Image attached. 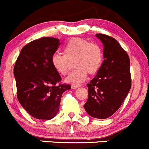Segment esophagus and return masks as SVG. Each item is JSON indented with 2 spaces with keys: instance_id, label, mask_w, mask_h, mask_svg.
I'll return each instance as SVG.
<instances>
[{
  "instance_id": "obj_1",
  "label": "esophagus",
  "mask_w": 149,
  "mask_h": 149,
  "mask_svg": "<svg viewBox=\"0 0 149 149\" xmlns=\"http://www.w3.org/2000/svg\"><path fill=\"white\" fill-rule=\"evenodd\" d=\"M80 86V85H77V84H72L71 85V89H73V90H76L78 88H79Z\"/></svg>"
}]
</instances>
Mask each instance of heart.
Segmentation results:
<instances>
[{
  "label": "heart",
  "mask_w": 149,
  "mask_h": 149,
  "mask_svg": "<svg viewBox=\"0 0 149 149\" xmlns=\"http://www.w3.org/2000/svg\"><path fill=\"white\" fill-rule=\"evenodd\" d=\"M64 54L54 53L51 59L52 65L61 76L67 74L75 61V70L66 78L67 83H80L88 76L95 75L102 66L103 50L98 44L81 38H74L68 41L64 47Z\"/></svg>",
  "instance_id": "heart-1"
}]
</instances>
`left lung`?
<instances>
[{"mask_svg": "<svg viewBox=\"0 0 149 149\" xmlns=\"http://www.w3.org/2000/svg\"><path fill=\"white\" fill-rule=\"evenodd\" d=\"M96 36L104 45V61L90 83L86 112L95 118L106 119L120 107L131 88L130 58L118 42L102 33Z\"/></svg>", "mask_w": 149, "mask_h": 149, "instance_id": "8db88e82", "label": "left lung"}]
</instances>
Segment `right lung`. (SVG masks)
<instances>
[{
  "instance_id": "1",
  "label": "right lung",
  "mask_w": 149,
  "mask_h": 149,
  "mask_svg": "<svg viewBox=\"0 0 149 149\" xmlns=\"http://www.w3.org/2000/svg\"><path fill=\"white\" fill-rule=\"evenodd\" d=\"M59 40L44 37L27 44L14 67L17 99L28 113L36 119L50 120L57 114L61 95L71 85L60 84V75L51 59Z\"/></svg>"
}]
</instances>
